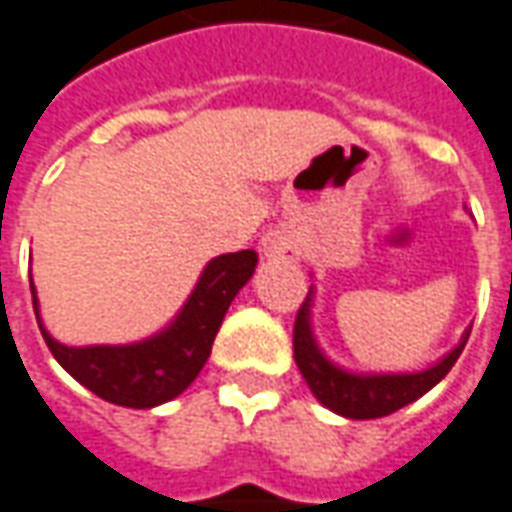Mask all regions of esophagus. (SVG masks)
Returning <instances> with one entry per match:
<instances>
[{
	"label": "esophagus",
	"mask_w": 512,
	"mask_h": 512,
	"mask_svg": "<svg viewBox=\"0 0 512 512\" xmlns=\"http://www.w3.org/2000/svg\"><path fill=\"white\" fill-rule=\"evenodd\" d=\"M262 253L273 262H297V234L289 226H278L262 237Z\"/></svg>",
	"instance_id": "1"
}]
</instances>
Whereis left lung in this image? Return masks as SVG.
Returning a JSON list of instances; mask_svg holds the SVG:
<instances>
[{
	"label": "left lung",
	"mask_w": 512,
	"mask_h": 512,
	"mask_svg": "<svg viewBox=\"0 0 512 512\" xmlns=\"http://www.w3.org/2000/svg\"><path fill=\"white\" fill-rule=\"evenodd\" d=\"M311 306H314V286L308 289L306 303L300 306L295 320V364L306 378L308 389L328 411L339 413L344 419H380L400 411L413 400L424 397L436 383L447 378V372L463 353L469 342L471 328L460 342L436 364L419 372H350L344 366L333 364L322 353L311 325Z\"/></svg>",
	"instance_id": "left-lung-1"
}]
</instances>
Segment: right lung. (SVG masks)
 <instances>
[{
  "label": "right lung",
  "mask_w": 512,
  "mask_h": 512,
  "mask_svg": "<svg viewBox=\"0 0 512 512\" xmlns=\"http://www.w3.org/2000/svg\"><path fill=\"white\" fill-rule=\"evenodd\" d=\"M256 250L223 253L206 264L179 314L143 342L68 347L43 328L38 292L30 278L32 306L57 364L101 400L123 408H157L179 397L198 378L212 353L231 300L256 270Z\"/></svg>",
  "instance_id": "1"
}]
</instances>
